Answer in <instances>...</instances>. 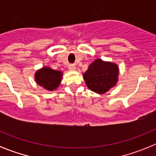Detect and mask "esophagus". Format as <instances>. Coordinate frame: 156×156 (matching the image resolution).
<instances>
[{
  "label": "esophagus",
  "instance_id": "obj_1",
  "mask_svg": "<svg viewBox=\"0 0 156 156\" xmlns=\"http://www.w3.org/2000/svg\"><path fill=\"white\" fill-rule=\"evenodd\" d=\"M69 69L70 71H74L75 70V65H69Z\"/></svg>",
  "mask_w": 156,
  "mask_h": 156
}]
</instances>
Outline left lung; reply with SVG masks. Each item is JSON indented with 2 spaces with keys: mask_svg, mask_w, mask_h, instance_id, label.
Returning a JSON list of instances; mask_svg holds the SVG:
<instances>
[{
  "mask_svg": "<svg viewBox=\"0 0 156 156\" xmlns=\"http://www.w3.org/2000/svg\"><path fill=\"white\" fill-rule=\"evenodd\" d=\"M119 74L117 64L97 59L88 66L83 78L90 90L97 94H103L116 85Z\"/></svg>",
  "mask_w": 156,
  "mask_h": 156,
  "instance_id": "1",
  "label": "left lung"
}]
</instances>
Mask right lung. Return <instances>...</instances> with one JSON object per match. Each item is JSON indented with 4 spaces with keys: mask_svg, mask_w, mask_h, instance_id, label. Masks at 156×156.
Wrapping results in <instances>:
<instances>
[{
    "mask_svg": "<svg viewBox=\"0 0 156 156\" xmlns=\"http://www.w3.org/2000/svg\"><path fill=\"white\" fill-rule=\"evenodd\" d=\"M62 72L54 70L49 66H44L36 71L34 74L35 81L38 85L49 91L57 89L62 81Z\"/></svg>",
    "mask_w": 156,
    "mask_h": 156,
    "instance_id": "1",
    "label": "right lung"
}]
</instances>
